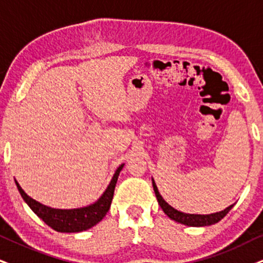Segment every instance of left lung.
I'll return each mask as SVG.
<instances>
[{"mask_svg": "<svg viewBox=\"0 0 263 263\" xmlns=\"http://www.w3.org/2000/svg\"><path fill=\"white\" fill-rule=\"evenodd\" d=\"M153 182V188H154L156 199H158L159 205L161 206L162 211L165 212L171 220H174L178 223L185 224V226H192V227H204V226H211L217 223L218 221H221L222 218L224 217L226 215L228 214L229 210L233 208V205L228 206L224 210L220 212H215V214H209V215H197V214H184V212H181L176 210L175 208H172L171 205H168L167 202L164 200V198L161 197V194L158 191V187H156L154 179L152 178Z\"/></svg>", "mask_w": 263, "mask_h": 263, "instance_id": "1", "label": "left lung"}]
</instances>
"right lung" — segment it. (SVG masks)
Returning <instances> with one entry per match:
<instances>
[{
    "label": "right lung",
    "mask_w": 263,
    "mask_h": 263,
    "mask_svg": "<svg viewBox=\"0 0 263 263\" xmlns=\"http://www.w3.org/2000/svg\"><path fill=\"white\" fill-rule=\"evenodd\" d=\"M125 164H121L116 168L114 176H112L110 183L105 189L101 198L93 204H89L84 208L79 209H53L46 206L41 202L36 201L35 199L30 198L26 193L23 191L18 182L15 181L16 188L21 193L22 198L29 205V208L39 216L46 224L62 233H78V232L86 231L92 228L98 222L103 220L111 205L112 197H114V189L118 182V177Z\"/></svg>",
    "instance_id": "right-lung-1"
}]
</instances>
